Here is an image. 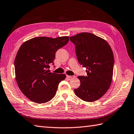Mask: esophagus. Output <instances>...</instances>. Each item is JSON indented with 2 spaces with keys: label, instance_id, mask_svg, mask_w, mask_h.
Segmentation results:
<instances>
[{
  "label": "esophagus",
  "instance_id": "obj_1",
  "mask_svg": "<svg viewBox=\"0 0 134 134\" xmlns=\"http://www.w3.org/2000/svg\"><path fill=\"white\" fill-rule=\"evenodd\" d=\"M67 77L69 79H72L75 77L74 76H70V75H67Z\"/></svg>",
  "mask_w": 134,
  "mask_h": 134
}]
</instances>
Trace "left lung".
Segmentation results:
<instances>
[{"label": "left lung", "instance_id": "8db88e82", "mask_svg": "<svg viewBox=\"0 0 134 134\" xmlns=\"http://www.w3.org/2000/svg\"><path fill=\"white\" fill-rule=\"evenodd\" d=\"M75 45L79 64L86 69V76H78L81 85L74 89L76 96L86 102H94L106 93L112 83L114 56L107 41L90 33L70 37Z\"/></svg>", "mask_w": 134, "mask_h": 134}]
</instances>
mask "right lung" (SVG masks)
<instances>
[{
    "mask_svg": "<svg viewBox=\"0 0 134 134\" xmlns=\"http://www.w3.org/2000/svg\"><path fill=\"white\" fill-rule=\"evenodd\" d=\"M69 41L68 36L55 38L38 37L24 42L14 61L15 79L22 93L30 100L43 104L55 96L65 74L49 72L55 53Z\"/></svg>",
    "mask_w": 134,
    "mask_h": 134,
    "instance_id": "1",
    "label": "right lung"
}]
</instances>
